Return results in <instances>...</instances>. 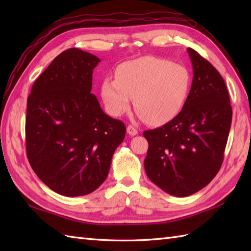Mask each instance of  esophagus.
Listing matches in <instances>:
<instances>
[{"label":"esophagus","instance_id":"esophagus-1","mask_svg":"<svg viewBox=\"0 0 251 251\" xmlns=\"http://www.w3.org/2000/svg\"><path fill=\"white\" fill-rule=\"evenodd\" d=\"M127 134L130 135V136H136V135H138V129L136 128L135 126L128 125V126H127Z\"/></svg>","mask_w":251,"mask_h":251}]
</instances>
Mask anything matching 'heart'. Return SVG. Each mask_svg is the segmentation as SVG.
Returning a JSON list of instances; mask_svg holds the SVG:
<instances>
[{
  "instance_id": "heart-1",
  "label": "heart",
  "mask_w": 251,
  "mask_h": 251,
  "mask_svg": "<svg viewBox=\"0 0 251 251\" xmlns=\"http://www.w3.org/2000/svg\"><path fill=\"white\" fill-rule=\"evenodd\" d=\"M191 74L185 66L151 56L123 62L115 78L105 77L101 98L111 115L120 116L129 108L130 97L141 119L162 125L177 115L188 98Z\"/></svg>"
}]
</instances>
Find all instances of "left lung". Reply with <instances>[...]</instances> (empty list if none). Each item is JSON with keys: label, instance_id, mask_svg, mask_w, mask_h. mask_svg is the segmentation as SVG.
I'll use <instances>...</instances> for the list:
<instances>
[{"label": "left lung", "instance_id": "obj_1", "mask_svg": "<svg viewBox=\"0 0 251 251\" xmlns=\"http://www.w3.org/2000/svg\"><path fill=\"white\" fill-rule=\"evenodd\" d=\"M188 52L193 82L182 110L167 124L143 131L149 142L145 159L149 179L178 197L196 193L216 177L232 122L225 79L196 50Z\"/></svg>", "mask_w": 251, "mask_h": 251}]
</instances>
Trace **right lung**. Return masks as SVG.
I'll use <instances>...</instances> for the list:
<instances>
[{
  "label": "right lung",
  "mask_w": 251,
  "mask_h": 251,
  "mask_svg": "<svg viewBox=\"0 0 251 251\" xmlns=\"http://www.w3.org/2000/svg\"><path fill=\"white\" fill-rule=\"evenodd\" d=\"M100 59L78 49L58 55L36 78L26 101V156L37 177L65 196L92 193L109 174L126 134L92 94Z\"/></svg>",
  "instance_id": "right-lung-1"
}]
</instances>
